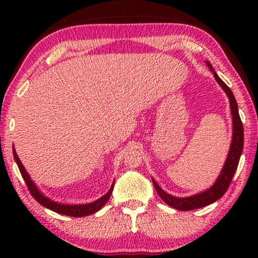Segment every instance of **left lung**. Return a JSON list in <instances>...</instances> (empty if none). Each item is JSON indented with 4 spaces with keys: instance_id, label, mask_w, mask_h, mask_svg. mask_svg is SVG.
Instances as JSON below:
<instances>
[{
    "instance_id": "8db88e82",
    "label": "left lung",
    "mask_w": 258,
    "mask_h": 258,
    "mask_svg": "<svg viewBox=\"0 0 258 258\" xmlns=\"http://www.w3.org/2000/svg\"><path fill=\"white\" fill-rule=\"evenodd\" d=\"M208 67H209L210 70H213V67L209 62H208ZM214 76L218 84L223 88L225 93H227L229 101H230V108H231V114H232V124H234V133H232V142L230 150H229L227 161H225V164L223 169H222L220 176H218L217 181L215 184L211 186L210 189H208L207 191L197 194L195 196L190 197H184V199H177V197L168 195L167 192H164L162 190L156 182L153 179L154 186L158 192V195L161 196V199L164 201L168 206L177 210L182 211H189L197 209V208L206 207L208 204L214 203L215 201L220 200L222 196L224 195L225 191H227L229 185H230L231 179L234 177V174L237 169L239 157H241L242 150H243V142H244V133H243V124L241 121V117H239L238 114V107L237 102L235 100L234 94L230 90L227 84H225L223 81H222L216 73L214 72Z\"/></svg>"
}]
</instances>
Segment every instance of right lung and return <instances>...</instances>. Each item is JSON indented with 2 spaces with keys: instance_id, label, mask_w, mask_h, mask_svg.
I'll return each mask as SVG.
<instances>
[{
  "instance_id": "right-lung-1",
  "label": "right lung",
  "mask_w": 258,
  "mask_h": 258,
  "mask_svg": "<svg viewBox=\"0 0 258 258\" xmlns=\"http://www.w3.org/2000/svg\"><path fill=\"white\" fill-rule=\"evenodd\" d=\"M13 153H14V157H15L16 163H17V165H19L21 175H22V177L24 179V182H26V184L28 186V190H29L31 196H33L34 199L41 204V206L48 208V209L55 211V213H58L61 215H67V216H73V217L88 216V215H91V214L96 213V211L100 210L101 208L108 202V200L110 199V195L112 192V188H114V184L111 185V188L108 191V194H105L103 197H101L100 200L95 201V202H93V203L82 204V206H64V204H59V203L52 202V201L47 199V197H44L40 191H38L37 188L35 186V184L33 183V181L30 179L29 175H28V172L26 171V169H24L22 163H21V161H20L19 156H17L15 149H13Z\"/></svg>"
}]
</instances>
